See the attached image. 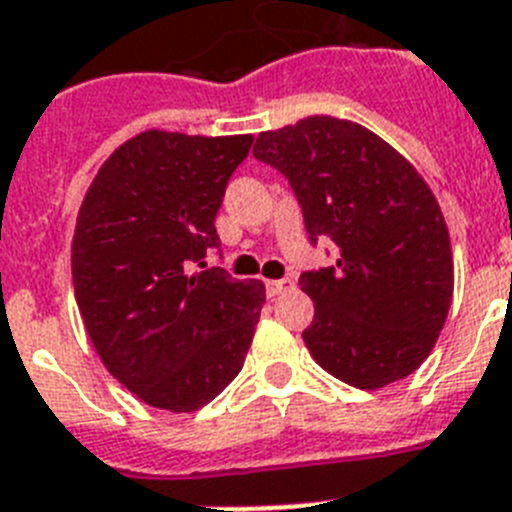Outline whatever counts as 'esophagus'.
Instances as JSON below:
<instances>
[{"label": "esophagus", "mask_w": 512, "mask_h": 512, "mask_svg": "<svg viewBox=\"0 0 512 512\" xmlns=\"http://www.w3.org/2000/svg\"><path fill=\"white\" fill-rule=\"evenodd\" d=\"M293 286H296V283H293L291 278H281V281L265 283V291H268V299H275V296H281V293L293 291Z\"/></svg>", "instance_id": "obj_1"}]
</instances>
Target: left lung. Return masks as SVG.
<instances>
[{
  "label": "left lung",
  "mask_w": 512,
  "mask_h": 512,
  "mask_svg": "<svg viewBox=\"0 0 512 512\" xmlns=\"http://www.w3.org/2000/svg\"><path fill=\"white\" fill-rule=\"evenodd\" d=\"M252 154L288 177L311 242L337 247L330 268L299 278L314 301L311 358L366 391L410 376L453 296L451 239L428 182L381 136L332 115L260 133Z\"/></svg>",
  "instance_id": "8db88e82"
}]
</instances>
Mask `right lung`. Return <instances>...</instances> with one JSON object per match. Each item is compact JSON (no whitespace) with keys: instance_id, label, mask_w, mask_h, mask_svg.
Listing matches in <instances>:
<instances>
[{"instance_id":"add662e5","label":"right lung","mask_w":512,"mask_h":512,"mask_svg":"<svg viewBox=\"0 0 512 512\" xmlns=\"http://www.w3.org/2000/svg\"><path fill=\"white\" fill-rule=\"evenodd\" d=\"M252 136L139 133L105 159L71 242L79 314L100 361L141 402L195 412L244 366L262 281L206 268L216 213Z\"/></svg>"}]
</instances>
